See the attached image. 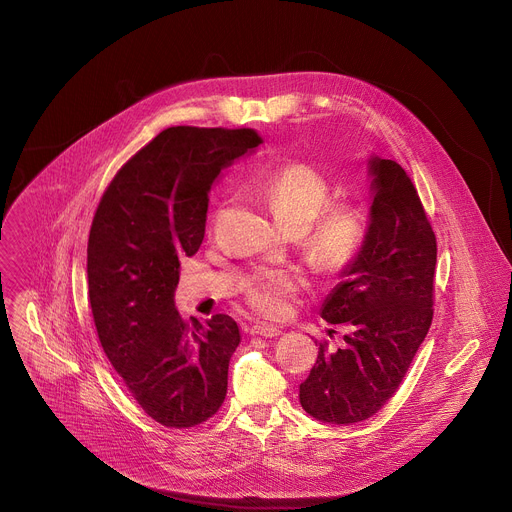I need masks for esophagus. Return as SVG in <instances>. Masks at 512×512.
I'll return each instance as SVG.
<instances>
[{
    "mask_svg": "<svg viewBox=\"0 0 512 512\" xmlns=\"http://www.w3.org/2000/svg\"><path fill=\"white\" fill-rule=\"evenodd\" d=\"M251 334L253 336H263V338H275L281 334V330L277 326H271V324H255L251 326Z\"/></svg>",
    "mask_w": 512,
    "mask_h": 512,
    "instance_id": "obj_1",
    "label": "esophagus"
}]
</instances>
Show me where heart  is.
<instances>
[{"label": "heart", "instance_id": "obj_1", "mask_svg": "<svg viewBox=\"0 0 512 512\" xmlns=\"http://www.w3.org/2000/svg\"><path fill=\"white\" fill-rule=\"evenodd\" d=\"M330 192L328 178L306 162L285 164L259 184V194L279 227L306 233L310 261L324 273H340L358 259L367 243L369 216L362 206L348 202L324 211ZM302 285L304 277L294 269H265L249 281L245 298L261 316L279 318Z\"/></svg>", "mask_w": 512, "mask_h": 512}]
</instances>
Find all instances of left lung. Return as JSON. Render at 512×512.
Here are the masks:
<instances>
[{
	"instance_id": "left-lung-1",
	"label": "left lung",
	"mask_w": 512,
	"mask_h": 512,
	"mask_svg": "<svg viewBox=\"0 0 512 512\" xmlns=\"http://www.w3.org/2000/svg\"><path fill=\"white\" fill-rule=\"evenodd\" d=\"M367 168V243L320 310L346 326L344 344H320L300 385L306 413L334 425L369 419L395 395L433 318L437 245L417 190L393 160L371 156Z\"/></svg>"
}]
</instances>
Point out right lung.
<instances>
[{"mask_svg":"<svg viewBox=\"0 0 512 512\" xmlns=\"http://www.w3.org/2000/svg\"><path fill=\"white\" fill-rule=\"evenodd\" d=\"M259 143L253 129L168 127L117 172L93 218L87 277L101 346L166 427H194L227 397L239 326L227 314L184 320L174 291L180 259L204 239L214 180Z\"/></svg>","mask_w":512,"mask_h":512,"instance_id":"1","label":"right lung"}]
</instances>
